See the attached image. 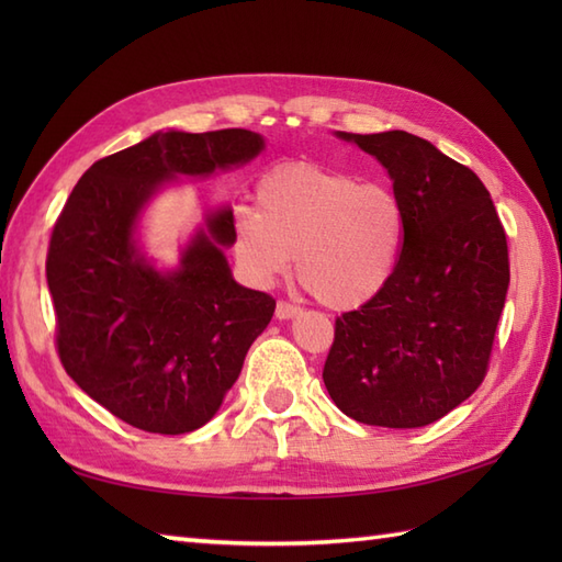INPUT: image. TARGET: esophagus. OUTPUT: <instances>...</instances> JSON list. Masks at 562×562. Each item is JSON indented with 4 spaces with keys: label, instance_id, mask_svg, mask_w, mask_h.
<instances>
[{
    "label": "esophagus",
    "instance_id": "34e87169",
    "mask_svg": "<svg viewBox=\"0 0 562 562\" xmlns=\"http://www.w3.org/2000/svg\"><path fill=\"white\" fill-rule=\"evenodd\" d=\"M302 308L294 306L290 302H278V306H274V316H278L280 321H288V318H294L296 314H300Z\"/></svg>",
    "mask_w": 562,
    "mask_h": 562
}]
</instances>
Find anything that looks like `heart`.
I'll use <instances>...</instances> for the list:
<instances>
[{
    "label": "heart",
    "instance_id": "obj_1",
    "mask_svg": "<svg viewBox=\"0 0 562 562\" xmlns=\"http://www.w3.org/2000/svg\"><path fill=\"white\" fill-rule=\"evenodd\" d=\"M258 210L238 207L232 246L250 282L268 288L292 266L328 308H357L386 288L398 266L405 217L398 198L318 164H284L256 186Z\"/></svg>",
    "mask_w": 562,
    "mask_h": 562
}]
</instances>
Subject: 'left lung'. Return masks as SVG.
Segmentation results:
<instances>
[{"label": "left lung", "mask_w": 562, "mask_h": 562, "mask_svg": "<svg viewBox=\"0 0 562 562\" xmlns=\"http://www.w3.org/2000/svg\"><path fill=\"white\" fill-rule=\"evenodd\" d=\"M338 137L389 171L405 238L386 288L336 318L324 384L357 423L423 427L487 374L509 288L505 226L481 178L427 139L403 130Z\"/></svg>", "instance_id": "left-lung-1"}]
</instances>
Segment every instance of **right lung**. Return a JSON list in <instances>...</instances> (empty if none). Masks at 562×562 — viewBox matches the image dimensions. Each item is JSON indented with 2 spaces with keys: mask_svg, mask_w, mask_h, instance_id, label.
Wrapping results in <instances>:
<instances>
[{
  "mask_svg": "<svg viewBox=\"0 0 562 562\" xmlns=\"http://www.w3.org/2000/svg\"><path fill=\"white\" fill-rule=\"evenodd\" d=\"M260 149L241 127L157 133L93 164L59 212L45 260L59 362L127 425L186 435L212 420L270 324L272 296L241 288L224 258L232 210L207 214L178 270L159 272L135 244L139 212L166 181L241 166Z\"/></svg>",
  "mask_w": 562,
  "mask_h": 562,
  "instance_id": "add662e5",
  "label": "right lung"
}]
</instances>
